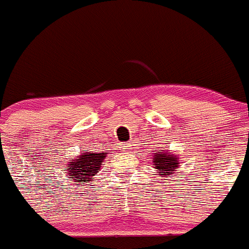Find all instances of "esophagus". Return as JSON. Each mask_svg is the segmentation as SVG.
I'll use <instances>...</instances> for the list:
<instances>
[{"label":"esophagus","instance_id":"esophagus-1","mask_svg":"<svg viewBox=\"0 0 249 249\" xmlns=\"http://www.w3.org/2000/svg\"><path fill=\"white\" fill-rule=\"evenodd\" d=\"M120 150H122V152H126V151L130 150V143H122L120 145Z\"/></svg>","mask_w":249,"mask_h":249}]
</instances>
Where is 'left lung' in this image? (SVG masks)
Returning <instances> with one entry per match:
<instances>
[{"instance_id":"8db88e82","label":"left lung","mask_w":249,"mask_h":249,"mask_svg":"<svg viewBox=\"0 0 249 249\" xmlns=\"http://www.w3.org/2000/svg\"><path fill=\"white\" fill-rule=\"evenodd\" d=\"M179 155L171 152L169 150L164 148H155L152 153V166L156 169V173L160 174V177L168 178L172 177L176 172L180 168Z\"/></svg>"}]
</instances>
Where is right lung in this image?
Returning a JSON list of instances; mask_svg holds the SVG:
<instances>
[{
	"label": "right lung",
	"instance_id": "obj_1",
	"mask_svg": "<svg viewBox=\"0 0 249 249\" xmlns=\"http://www.w3.org/2000/svg\"><path fill=\"white\" fill-rule=\"evenodd\" d=\"M82 152L76 156L75 160H71L67 163V168H65L66 176H69L71 182L80 185L94 179V176L101 171L102 163L108 155V152H90L88 150Z\"/></svg>",
	"mask_w": 249,
	"mask_h": 249
}]
</instances>
